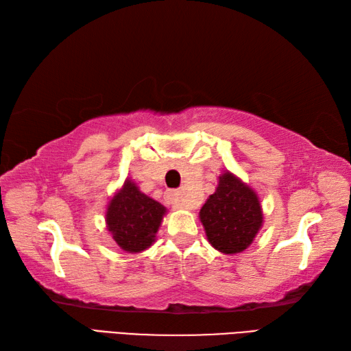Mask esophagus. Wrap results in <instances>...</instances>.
<instances>
[{"label":"esophagus","instance_id":"34e87169","mask_svg":"<svg viewBox=\"0 0 351 351\" xmlns=\"http://www.w3.org/2000/svg\"><path fill=\"white\" fill-rule=\"evenodd\" d=\"M167 199L169 201V204H173V207H176V208H191L189 204H186L182 199L180 192H178V191H168L167 192Z\"/></svg>","mask_w":351,"mask_h":351}]
</instances>
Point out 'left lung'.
Instances as JSON below:
<instances>
[{
    "label": "left lung",
    "mask_w": 351,
    "mask_h": 351,
    "mask_svg": "<svg viewBox=\"0 0 351 351\" xmlns=\"http://www.w3.org/2000/svg\"><path fill=\"white\" fill-rule=\"evenodd\" d=\"M199 219L208 243L225 254L244 252L263 223L258 195L229 171L219 177L217 189L202 205Z\"/></svg>",
    "instance_id": "8db88e82"
}]
</instances>
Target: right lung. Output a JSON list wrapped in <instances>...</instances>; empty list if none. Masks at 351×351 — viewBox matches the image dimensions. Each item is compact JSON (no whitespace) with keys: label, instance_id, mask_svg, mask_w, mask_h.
I'll return each instance as SVG.
<instances>
[{"label":"right lung","instance_id":"1","mask_svg":"<svg viewBox=\"0 0 351 351\" xmlns=\"http://www.w3.org/2000/svg\"><path fill=\"white\" fill-rule=\"evenodd\" d=\"M165 213L164 205L140 192L134 182L126 180L107 205V229L121 249L140 253L155 243Z\"/></svg>","mask_w":351,"mask_h":351}]
</instances>
